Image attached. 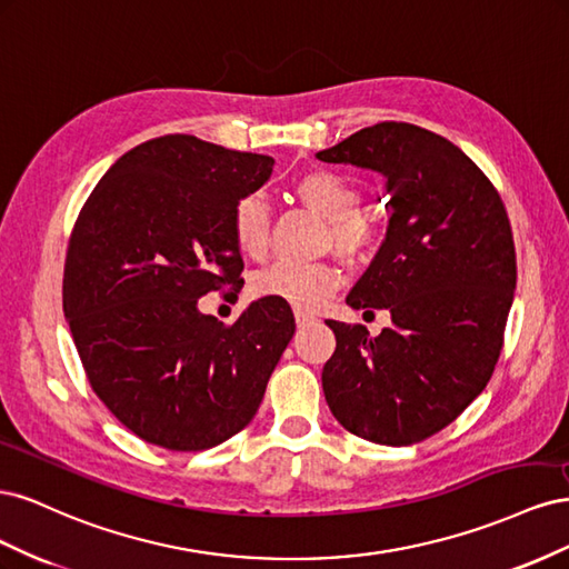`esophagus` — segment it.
I'll list each match as a JSON object with an SVG mask.
<instances>
[{
  "mask_svg": "<svg viewBox=\"0 0 569 569\" xmlns=\"http://www.w3.org/2000/svg\"><path fill=\"white\" fill-rule=\"evenodd\" d=\"M295 320H297V325H299V327H306V325L316 322V316L306 313V311H295Z\"/></svg>",
  "mask_w": 569,
  "mask_h": 569,
  "instance_id": "obj_1",
  "label": "esophagus"
}]
</instances>
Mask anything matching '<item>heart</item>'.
<instances>
[{"label":"heart","mask_w":569,"mask_h":569,"mask_svg":"<svg viewBox=\"0 0 569 569\" xmlns=\"http://www.w3.org/2000/svg\"><path fill=\"white\" fill-rule=\"evenodd\" d=\"M295 192L308 209L330 222L332 242L339 251L358 253L370 244L372 228L360 216L363 192L353 180L335 173V170H313L297 180ZM230 228L239 253L263 258L270 242L268 201L258 192L237 199ZM339 284L341 272L330 263H274L256 274L251 289L261 299L282 301L299 311H316L325 299L335 295Z\"/></svg>","instance_id":"heart-1"}]
</instances>
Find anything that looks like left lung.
Instances as JSON below:
<instances>
[{
  "instance_id": "left-lung-1",
  "label": "left lung",
  "mask_w": 569,
  "mask_h": 569,
  "mask_svg": "<svg viewBox=\"0 0 569 569\" xmlns=\"http://www.w3.org/2000/svg\"><path fill=\"white\" fill-rule=\"evenodd\" d=\"M387 178V237L347 303L387 308L391 325L327 320L337 349L322 368L332 416L351 435L410 446L451 425L491 380L518 282L501 194L441 134L377 123L318 151Z\"/></svg>"
}]
</instances>
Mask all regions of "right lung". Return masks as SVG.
Masks as SVG:
<instances>
[{"label":"right lung","instance_id":"obj_1","mask_svg":"<svg viewBox=\"0 0 569 569\" xmlns=\"http://www.w3.org/2000/svg\"><path fill=\"white\" fill-rule=\"evenodd\" d=\"M274 161L163 134L123 153L68 239L63 316L84 375L120 425L168 451L244 429L295 335L291 308L258 299L222 325L197 301L242 289L230 218Z\"/></svg>","mask_w":569,"mask_h":569}]
</instances>
